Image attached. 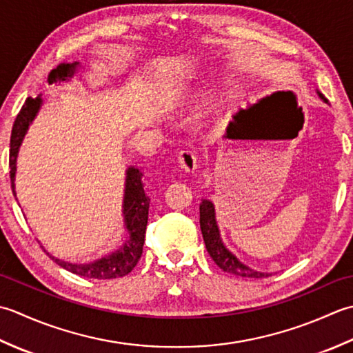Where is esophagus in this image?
Instances as JSON below:
<instances>
[{
    "instance_id": "34e87169",
    "label": "esophagus",
    "mask_w": 353,
    "mask_h": 353,
    "mask_svg": "<svg viewBox=\"0 0 353 353\" xmlns=\"http://www.w3.org/2000/svg\"><path fill=\"white\" fill-rule=\"evenodd\" d=\"M178 163L185 172H193L198 168V157L190 149H183L178 154Z\"/></svg>"
}]
</instances>
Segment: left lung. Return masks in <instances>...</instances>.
<instances>
[{"instance_id":"left-lung-1","label":"left lung","mask_w":353,"mask_h":353,"mask_svg":"<svg viewBox=\"0 0 353 353\" xmlns=\"http://www.w3.org/2000/svg\"><path fill=\"white\" fill-rule=\"evenodd\" d=\"M320 97L326 102V99L321 94ZM199 225H201V232H203V237H204L208 254H210L213 262L216 263L222 271L230 272V274H234V276H239V277H248V279H262V277L271 276L268 272H261V271H254L248 268L247 265H243L242 262L237 261V257L233 256L224 247V243H222L221 236H219L216 219H214V207L210 201L207 199H204L203 204L199 205Z\"/></svg>"}]
</instances>
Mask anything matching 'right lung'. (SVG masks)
Returning <instances> with one entry per match:
<instances>
[{
    "mask_svg": "<svg viewBox=\"0 0 353 353\" xmlns=\"http://www.w3.org/2000/svg\"><path fill=\"white\" fill-rule=\"evenodd\" d=\"M79 62L73 63H61L59 67L52 70L48 74V83H56L61 81H67V79L73 77L76 67ZM41 97L32 99L28 97L26 103L18 112L15 123L12 128L10 135V154H9V168H10V183L12 190L15 193V170H17V155L18 149L21 146L24 135L28 129V125L32 123L36 112H38L41 106ZM143 174L135 168H129L126 172V189H125V201H123V214H125V225L128 228L129 239L123 245V248L119 250L117 253H112L111 256L100 259L92 263H70L56 259L53 256H48L59 265V267L65 268L67 271L73 272V274L88 277V279H97V280H108V279H117L129 274L135 265L139 263L140 257L143 254V243H145V233L148 225V214H149V203L150 198L146 195L145 187L141 181ZM17 196V195H15Z\"/></svg>",
    "mask_w": 353,
    "mask_h": 353,
    "instance_id": "obj_1",
    "label": "right lung"
}]
</instances>
